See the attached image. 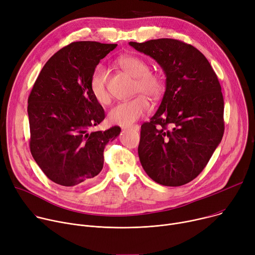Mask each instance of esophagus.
<instances>
[{
  "label": "esophagus",
  "mask_w": 255,
  "mask_h": 255,
  "mask_svg": "<svg viewBox=\"0 0 255 255\" xmlns=\"http://www.w3.org/2000/svg\"><path fill=\"white\" fill-rule=\"evenodd\" d=\"M124 130H135V131H138V130H139V126H138V125L126 126V127H124Z\"/></svg>",
  "instance_id": "esophagus-1"
}]
</instances>
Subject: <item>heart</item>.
Segmentation results:
<instances>
[{
  "instance_id": "heart-1",
  "label": "heart",
  "mask_w": 255,
  "mask_h": 255,
  "mask_svg": "<svg viewBox=\"0 0 255 255\" xmlns=\"http://www.w3.org/2000/svg\"><path fill=\"white\" fill-rule=\"evenodd\" d=\"M121 69L136 79L135 91L142 92L150 98H158L164 89V81L160 74L150 72L148 63L134 55L121 56L117 60ZM90 91L94 99L100 105H108L111 95L108 89V71L104 65H97L90 79ZM149 103L143 95L117 105L109 113V120L113 124L128 126L137 121L149 111Z\"/></svg>"
}]
</instances>
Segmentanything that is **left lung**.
<instances>
[{
	"mask_svg": "<svg viewBox=\"0 0 255 255\" xmlns=\"http://www.w3.org/2000/svg\"><path fill=\"white\" fill-rule=\"evenodd\" d=\"M129 45L155 59L166 77L158 111L141 125V166L160 184L183 185L202 172L223 139L222 87L207 58L192 45L174 39Z\"/></svg>",
	"mask_w": 255,
	"mask_h": 255,
	"instance_id": "8db88e82",
	"label": "left lung"
}]
</instances>
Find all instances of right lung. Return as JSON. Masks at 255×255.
I'll use <instances>...</instances> for the list:
<instances>
[{"label": "right lung", "mask_w": 255, "mask_h": 255, "mask_svg": "<svg viewBox=\"0 0 255 255\" xmlns=\"http://www.w3.org/2000/svg\"><path fill=\"white\" fill-rule=\"evenodd\" d=\"M117 44L74 42L51 57L27 100L29 147L45 175L63 186L93 180L104 167V150L121 128L90 131L104 121L103 107L90 91L100 59Z\"/></svg>", "instance_id": "1"}]
</instances>
